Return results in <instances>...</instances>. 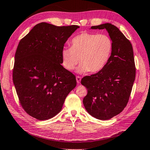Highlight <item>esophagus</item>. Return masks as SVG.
Masks as SVG:
<instances>
[{
	"label": "esophagus",
	"instance_id": "34e87169",
	"mask_svg": "<svg viewBox=\"0 0 150 150\" xmlns=\"http://www.w3.org/2000/svg\"><path fill=\"white\" fill-rule=\"evenodd\" d=\"M81 78L80 76H76V81H77V83L79 84L80 82H81Z\"/></svg>",
	"mask_w": 150,
	"mask_h": 150
}]
</instances>
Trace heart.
I'll return each mask as SVG.
<instances>
[{"instance_id": "heart-1", "label": "heart", "mask_w": 150, "mask_h": 150, "mask_svg": "<svg viewBox=\"0 0 150 150\" xmlns=\"http://www.w3.org/2000/svg\"><path fill=\"white\" fill-rule=\"evenodd\" d=\"M71 48H64L61 52L62 64L67 71L77 69L79 73L90 71L95 73L106 66L112 54L114 43L110 36L83 32L76 36L71 42Z\"/></svg>"}]
</instances>
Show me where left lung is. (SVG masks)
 I'll list each match as a JSON object with an SVG mask.
<instances>
[{
    "instance_id": "left-lung-1",
    "label": "left lung",
    "mask_w": 150,
    "mask_h": 150,
    "mask_svg": "<svg viewBox=\"0 0 150 150\" xmlns=\"http://www.w3.org/2000/svg\"><path fill=\"white\" fill-rule=\"evenodd\" d=\"M105 29L114 43L112 54L102 71L85 76L81 84L88 93L83 100L86 111L100 120H108L126 107L136 76L132 46L119 28L110 23L91 27Z\"/></svg>"
}]
</instances>
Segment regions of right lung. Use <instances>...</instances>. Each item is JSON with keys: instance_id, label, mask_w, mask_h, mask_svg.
<instances>
[{"instance_id": "add662e5", "label": "right lung", "mask_w": 150, "mask_h": 150, "mask_svg": "<svg viewBox=\"0 0 150 150\" xmlns=\"http://www.w3.org/2000/svg\"><path fill=\"white\" fill-rule=\"evenodd\" d=\"M79 26L35 25L18 44L13 83L24 110L38 120L52 118L62 110L76 86L75 76L62 65L64 44Z\"/></svg>"}]
</instances>
